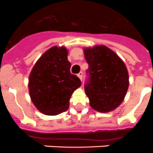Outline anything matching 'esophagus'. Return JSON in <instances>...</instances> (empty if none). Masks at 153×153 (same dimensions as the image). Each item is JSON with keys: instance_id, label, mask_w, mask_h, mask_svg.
Listing matches in <instances>:
<instances>
[{"instance_id": "1", "label": "esophagus", "mask_w": 153, "mask_h": 153, "mask_svg": "<svg viewBox=\"0 0 153 153\" xmlns=\"http://www.w3.org/2000/svg\"><path fill=\"white\" fill-rule=\"evenodd\" d=\"M77 76L79 78V79H80V80H82V79H83V73L82 72L79 73V74H77Z\"/></svg>"}]
</instances>
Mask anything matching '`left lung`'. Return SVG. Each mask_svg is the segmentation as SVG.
Listing matches in <instances>:
<instances>
[{
    "instance_id": "obj_1",
    "label": "left lung",
    "mask_w": 153,
    "mask_h": 153,
    "mask_svg": "<svg viewBox=\"0 0 153 153\" xmlns=\"http://www.w3.org/2000/svg\"><path fill=\"white\" fill-rule=\"evenodd\" d=\"M89 64V80L85 85L86 95L92 109L109 113L124 100L129 88V73L123 60L105 45L83 48Z\"/></svg>"
}]
</instances>
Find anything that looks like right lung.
Segmentation results:
<instances>
[{
  "mask_svg": "<svg viewBox=\"0 0 153 153\" xmlns=\"http://www.w3.org/2000/svg\"><path fill=\"white\" fill-rule=\"evenodd\" d=\"M68 50L53 46L35 63L28 79L30 100L40 113L56 116L67 110L70 97L81 86L79 78L70 74Z\"/></svg>",
  "mask_w": 153,
  "mask_h": 153,
  "instance_id": "right-lung-1",
  "label": "right lung"
}]
</instances>
